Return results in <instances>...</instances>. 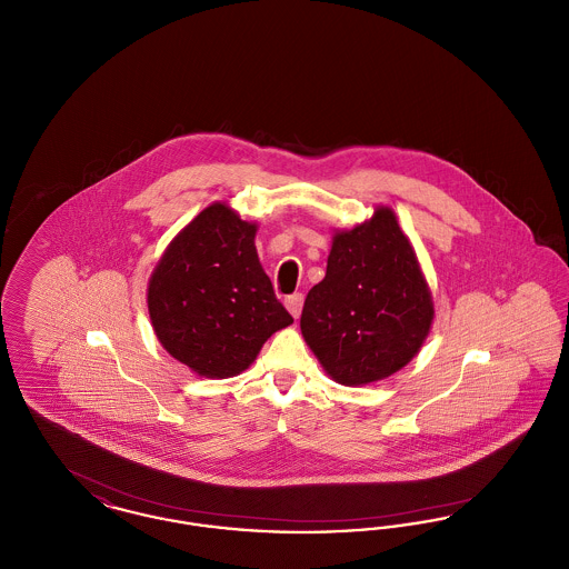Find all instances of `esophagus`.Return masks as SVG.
<instances>
[{"label":"esophagus","instance_id":"esophagus-1","mask_svg":"<svg viewBox=\"0 0 569 569\" xmlns=\"http://www.w3.org/2000/svg\"><path fill=\"white\" fill-rule=\"evenodd\" d=\"M302 295H292V297H286V307H288V311L295 316V318H298L300 316V311H302Z\"/></svg>","mask_w":569,"mask_h":569}]
</instances>
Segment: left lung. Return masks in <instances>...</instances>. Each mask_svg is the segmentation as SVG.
Returning <instances> with one entry per match:
<instances>
[{
  "label": "left lung",
  "instance_id": "8db88e82",
  "mask_svg": "<svg viewBox=\"0 0 569 569\" xmlns=\"http://www.w3.org/2000/svg\"><path fill=\"white\" fill-rule=\"evenodd\" d=\"M433 298L390 207L337 230L326 277L305 298L300 330L326 373L343 386L390 378L422 348Z\"/></svg>",
  "mask_w": 569,
  "mask_h": 569
}]
</instances>
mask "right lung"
Masks as SVG:
<instances>
[{
	"mask_svg": "<svg viewBox=\"0 0 569 569\" xmlns=\"http://www.w3.org/2000/svg\"><path fill=\"white\" fill-rule=\"evenodd\" d=\"M258 223L213 202L166 247L147 305L163 350L204 378L243 373L292 325L256 251Z\"/></svg>",
	"mask_w": 569,
	"mask_h": 569,
	"instance_id": "1",
	"label": "right lung"
}]
</instances>
